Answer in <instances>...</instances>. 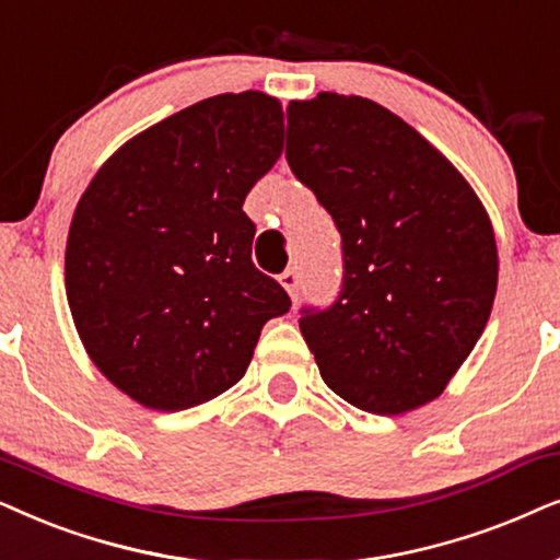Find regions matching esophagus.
<instances>
[{"label": "esophagus", "mask_w": 560, "mask_h": 560, "mask_svg": "<svg viewBox=\"0 0 560 560\" xmlns=\"http://www.w3.org/2000/svg\"><path fill=\"white\" fill-rule=\"evenodd\" d=\"M279 281H281V287L287 289V294L292 296V300H296V296H300V273H296L294 268H289V271L281 273Z\"/></svg>", "instance_id": "34e87169"}]
</instances>
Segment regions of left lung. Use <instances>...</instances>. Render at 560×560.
Wrapping results in <instances>:
<instances>
[{
  "instance_id": "left-lung-1",
  "label": "left lung",
  "mask_w": 560,
  "mask_h": 560,
  "mask_svg": "<svg viewBox=\"0 0 560 560\" xmlns=\"http://www.w3.org/2000/svg\"><path fill=\"white\" fill-rule=\"evenodd\" d=\"M287 161L342 237L338 302L302 310L319 376L405 415L441 397L489 323L497 241L464 174L382 104L319 92L287 107Z\"/></svg>"
}]
</instances>
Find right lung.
Segmentation results:
<instances>
[{"mask_svg":"<svg viewBox=\"0 0 560 560\" xmlns=\"http://www.w3.org/2000/svg\"><path fill=\"white\" fill-rule=\"evenodd\" d=\"M281 138L276 96L218 94L119 145L81 194L66 300L94 366L138 405L178 412L220 397L292 307L253 266L243 212Z\"/></svg>","mask_w":560,"mask_h":560,"instance_id":"1","label":"right lung"}]
</instances>
